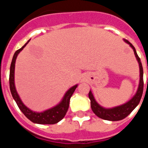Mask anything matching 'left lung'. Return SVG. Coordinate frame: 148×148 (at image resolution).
Segmentation results:
<instances>
[{"mask_svg":"<svg viewBox=\"0 0 148 148\" xmlns=\"http://www.w3.org/2000/svg\"><path fill=\"white\" fill-rule=\"evenodd\" d=\"M124 41L129 44L130 47L133 49L136 58L138 63V66H139V83H138V89H137L135 95L125 104L113 107V108H106L101 106L95 101L91 90H90V92H89V99L90 100V105H91V109H92V112L99 118L108 120V121H119V120L126 118L127 116L130 114L139 104L142 93H143V68H142V62H141L140 58L137 55L136 51L133 44L125 39H124Z\"/></svg>","mask_w":148,"mask_h":148,"instance_id":"left-lung-1","label":"left lung"}]
</instances>
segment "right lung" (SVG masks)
<instances>
[{"label":"right lung","instance_id":"obj_1","mask_svg":"<svg viewBox=\"0 0 148 148\" xmlns=\"http://www.w3.org/2000/svg\"><path fill=\"white\" fill-rule=\"evenodd\" d=\"M29 40L30 39L21 49H18L15 53L14 56H13L10 71V91H11L13 99L15 101L16 104H18L19 109L21 110V112L24 114V116L28 119H29L30 121H32L33 123H35V124H40V125H53V124H56V123H58V121H61L66 115L68 108H69V105H70V98H71L72 95L75 90L76 87H78V84H75V85L70 87L65 92L64 95L63 96L61 101L58 104H56V106L53 107V108L46 110L42 111V112H35V111L32 110L31 109L27 108V106L23 103L16 90V87H15V61H16V58L18 57V54L23 50V48L25 47L27 44L29 42Z\"/></svg>","mask_w":148,"mask_h":148}]
</instances>
